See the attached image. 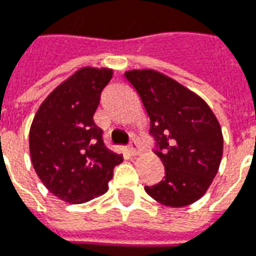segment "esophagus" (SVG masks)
Listing matches in <instances>:
<instances>
[{"label": "esophagus", "instance_id": "1", "mask_svg": "<svg viewBox=\"0 0 256 256\" xmlns=\"http://www.w3.org/2000/svg\"><path fill=\"white\" fill-rule=\"evenodd\" d=\"M128 152H130V156H138L140 154L139 146H138V143H136L135 140H132L130 143V146H128Z\"/></svg>", "mask_w": 256, "mask_h": 256}]
</instances>
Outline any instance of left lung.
<instances>
[{"label": "left lung", "instance_id": "left-lung-1", "mask_svg": "<svg viewBox=\"0 0 256 256\" xmlns=\"http://www.w3.org/2000/svg\"><path fill=\"white\" fill-rule=\"evenodd\" d=\"M124 76L139 94L150 117L163 180L144 190L155 201L182 208L206 193L222 156V132L209 105L170 76L151 68Z\"/></svg>", "mask_w": 256, "mask_h": 256}]
</instances>
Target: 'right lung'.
Here are the masks:
<instances>
[{"instance_id": "1", "label": "right lung", "mask_w": 256, "mask_h": 256, "mask_svg": "<svg viewBox=\"0 0 256 256\" xmlns=\"http://www.w3.org/2000/svg\"><path fill=\"white\" fill-rule=\"evenodd\" d=\"M112 68L82 67L48 94L30 130V152L40 180L54 196L84 204L106 193L122 156L105 147L93 116Z\"/></svg>"}]
</instances>
